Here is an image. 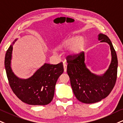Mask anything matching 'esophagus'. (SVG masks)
<instances>
[{
	"label": "esophagus",
	"instance_id": "34e87169",
	"mask_svg": "<svg viewBox=\"0 0 123 123\" xmlns=\"http://www.w3.org/2000/svg\"><path fill=\"white\" fill-rule=\"evenodd\" d=\"M63 67H64V72H67V64L65 62L63 63Z\"/></svg>",
	"mask_w": 123,
	"mask_h": 123
}]
</instances>
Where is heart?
Returning <instances> with one entry per match:
<instances>
[{"instance_id": "heart-1", "label": "heart", "mask_w": 123, "mask_h": 123, "mask_svg": "<svg viewBox=\"0 0 123 123\" xmlns=\"http://www.w3.org/2000/svg\"><path fill=\"white\" fill-rule=\"evenodd\" d=\"M86 44L85 39L81 36H76L71 37L63 41L57 46L59 49L69 48L71 54L78 55L83 51Z\"/></svg>"}]
</instances>
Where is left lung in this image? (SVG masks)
I'll use <instances>...</instances> for the list:
<instances>
[{
  "mask_svg": "<svg viewBox=\"0 0 123 123\" xmlns=\"http://www.w3.org/2000/svg\"><path fill=\"white\" fill-rule=\"evenodd\" d=\"M98 40L110 45L111 62L104 74L98 75L92 73L85 64V54L69 55L67 57V72L74 95L83 103L98 102L108 96L116 83L117 72V57L112 42L105 35L99 34Z\"/></svg>",
  "mask_w": 123,
  "mask_h": 123,
  "instance_id": "left-lung-1",
  "label": "left lung"
}]
</instances>
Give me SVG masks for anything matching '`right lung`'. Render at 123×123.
Listing matches in <instances>:
<instances>
[{
    "instance_id": "right-lung-1",
    "label": "right lung",
    "mask_w": 123,
    "mask_h": 123,
    "mask_svg": "<svg viewBox=\"0 0 123 123\" xmlns=\"http://www.w3.org/2000/svg\"><path fill=\"white\" fill-rule=\"evenodd\" d=\"M7 49L4 66L9 84L16 96L23 102L30 105H45L52 100L55 88L59 77L64 72L63 63L54 65L44 63L30 78L23 79L15 75L11 63L13 44Z\"/></svg>"
}]
</instances>
